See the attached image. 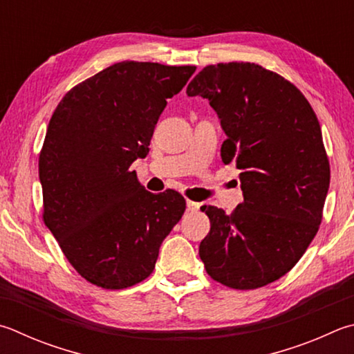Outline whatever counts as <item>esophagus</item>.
Segmentation results:
<instances>
[{"label":"esophagus","mask_w":354,"mask_h":354,"mask_svg":"<svg viewBox=\"0 0 354 354\" xmlns=\"http://www.w3.org/2000/svg\"><path fill=\"white\" fill-rule=\"evenodd\" d=\"M199 203H195V201H190V199H187V210L189 212H196L199 209Z\"/></svg>","instance_id":"esophagus-1"}]
</instances>
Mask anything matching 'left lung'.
I'll use <instances>...</instances> for the list:
<instances>
[{
    "instance_id": "left-lung-1",
    "label": "left lung",
    "mask_w": 354,
    "mask_h": 354,
    "mask_svg": "<svg viewBox=\"0 0 354 354\" xmlns=\"http://www.w3.org/2000/svg\"><path fill=\"white\" fill-rule=\"evenodd\" d=\"M216 111L224 164L240 169L244 201L227 215L203 205L210 232L199 257L212 279L255 289L283 277L322 221L330 162L316 113L291 82L255 63L209 65L189 83Z\"/></svg>"
}]
</instances>
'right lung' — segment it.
Wrapping results in <instances>:
<instances>
[{
  "label": "right lung",
  "mask_w": 354,
  "mask_h": 354,
  "mask_svg": "<svg viewBox=\"0 0 354 354\" xmlns=\"http://www.w3.org/2000/svg\"><path fill=\"white\" fill-rule=\"evenodd\" d=\"M196 66L120 62L79 83L57 105L38 159L43 220L89 283L130 288L155 269L185 199L150 194L130 165L149 153L167 99Z\"/></svg>",
  "instance_id": "obj_1"
}]
</instances>
